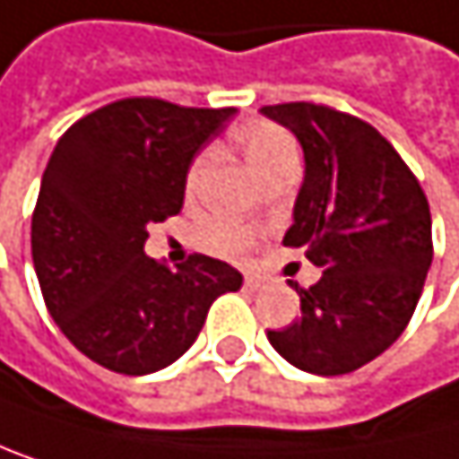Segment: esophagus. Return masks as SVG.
I'll list each match as a JSON object with an SVG mask.
<instances>
[{
	"label": "esophagus",
	"instance_id": "obj_1",
	"mask_svg": "<svg viewBox=\"0 0 459 459\" xmlns=\"http://www.w3.org/2000/svg\"><path fill=\"white\" fill-rule=\"evenodd\" d=\"M245 286L247 289H258L261 286V278L258 275H245Z\"/></svg>",
	"mask_w": 459,
	"mask_h": 459
}]
</instances>
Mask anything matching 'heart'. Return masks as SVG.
<instances>
[{
	"instance_id": "1",
	"label": "heart",
	"mask_w": 459,
	"mask_h": 459,
	"mask_svg": "<svg viewBox=\"0 0 459 459\" xmlns=\"http://www.w3.org/2000/svg\"><path fill=\"white\" fill-rule=\"evenodd\" d=\"M239 140H242L247 162L255 168L258 176L264 170H270L273 165L289 160V156H297L294 140L281 126H273V123H255V126L242 129ZM212 162H214V151L212 148L201 151L195 160H192V165L186 170V192H195L201 186V181L209 173ZM201 239H204V245L209 250L225 253V255H239L250 245V237H247L245 228L231 225V222H212V225H206Z\"/></svg>"
}]
</instances>
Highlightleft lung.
Here are the masks:
<instances>
[{
  "label": "left lung",
  "instance_id": "8db88e82",
  "mask_svg": "<svg viewBox=\"0 0 459 459\" xmlns=\"http://www.w3.org/2000/svg\"><path fill=\"white\" fill-rule=\"evenodd\" d=\"M306 160L289 247H306L322 278L297 289L299 319L267 330L291 366L333 377L385 352L408 327L432 264L424 189L394 145L360 117L322 104L261 107Z\"/></svg>",
  "mask_w": 459,
  "mask_h": 459
}]
</instances>
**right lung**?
I'll return each instance as SVG.
<instances>
[{
  "mask_svg": "<svg viewBox=\"0 0 459 459\" xmlns=\"http://www.w3.org/2000/svg\"><path fill=\"white\" fill-rule=\"evenodd\" d=\"M237 115L123 99L76 120L43 170L32 261L65 339L117 375L178 360L209 306L242 286L231 264L189 255L173 273L145 255L148 225L181 212L186 170Z\"/></svg>",
  "mask_w": 459,
  "mask_h": 459,
  "instance_id": "1",
  "label": "right lung"
}]
</instances>
